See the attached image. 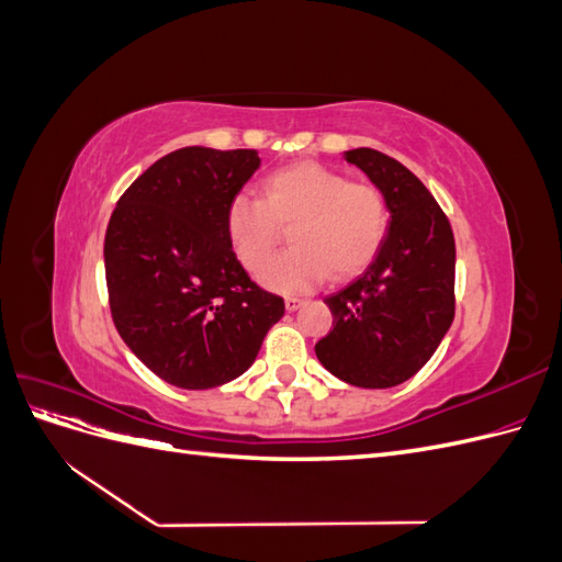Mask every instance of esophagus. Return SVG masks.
<instances>
[{
  "label": "esophagus",
  "instance_id": "34e87169",
  "mask_svg": "<svg viewBox=\"0 0 562 562\" xmlns=\"http://www.w3.org/2000/svg\"><path fill=\"white\" fill-rule=\"evenodd\" d=\"M302 304H304V300H300V297H285V310H288V312L300 310Z\"/></svg>",
  "mask_w": 562,
  "mask_h": 562
}]
</instances>
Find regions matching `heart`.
Segmentation results:
<instances>
[{"mask_svg":"<svg viewBox=\"0 0 562 562\" xmlns=\"http://www.w3.org/2000/svg\"><path fill=\"white\" fill-rule=\"evenodd\" d=\"M291 226L286 251L263 262ZM229 246L269 291L297 295L326 281L363 271L380 252L389 229V203L375 184L349 182L345 173L316 161H300L269 173L262 199L232 196L225 213Z\"/></svg>","mask_w":562,"mask_h":562,"instance_id":"b5f03b06","label":"heart"}]
</instances>
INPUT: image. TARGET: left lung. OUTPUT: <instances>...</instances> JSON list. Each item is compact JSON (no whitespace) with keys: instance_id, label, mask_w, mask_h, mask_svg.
I'll return each mask as SVG.
<instances>
[{"instance_id":"8db88e82","label":"left lung","mask_w":562,"mask_h":562,"mask_svg":"<svg viewBox=\"0 0 562 562\" xmlns=\"http://www.w3.org/2000/svg\"><path fill=\"white\" fill-rule=\"evenodd\" d=\"M345 159L382 190L389 229L359 279L326 297L333 330L316 342L323 368L347 384L389 389L427 363L454 318V236L422 180L378 149Z\"/></svg>"}]
</instances>
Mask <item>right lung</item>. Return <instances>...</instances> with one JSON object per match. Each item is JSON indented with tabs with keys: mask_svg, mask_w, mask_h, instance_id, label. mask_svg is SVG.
Listing matches in <instances>:
<instances>
[{
	"mask_svg": "<svg viewBox=\"0 0 562 562\" xmlns=\"http://www.w3.org/2000/svg\"><path fill=\"white\" fill-rule=\"evenodd\" d=\"M255 149L182 147L116 201L105 234L112 321L164 382L213 389L252 366L283 297L252 283L229 246L225 213L258 171Z\"/></svg>",
	"mask_w": 562,
	"mask_h": 562,
	"instance_id": "add662e5",
	"label": "right lung"
}]
</instances>
